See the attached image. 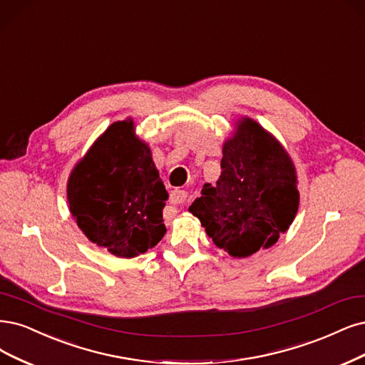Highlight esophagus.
Segmentation results:
<instances>
[{
  "label": "esophagus",
  "instance_id": "esophagus-1",
  "mask_svg": "<svg viewBox=\"0 0 365 365\" xmlns=\"http://www.w3.org/2000/svg\"><path fill=\"white\" fill-rule=\"evenodd\" d=\"M188 200V195L184 190H173L170 195V204L173 205V212H178L181 205Z\"/></svg>",
  "mask_w": 365,
  "mask_h": 365
}]
</instances>
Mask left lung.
<instances>
[{
  "instance_id": "left-lung-1",
  "label": "left lung",
  "mask_w": 365,
  "mask_h": 365,
  "mask_svg": "<svg viewBox=\"0 0 365 365\" xmlns=\"http://www.w3.org/2000/svg\"><path fill=\"white\" fill-rule=\"evenodd\" d=\"M216 187L188 207L212 242L234 258L272 247L299 208L296 166L287 149L261 125L243 116L223 142Z\"/></svg>"
}]
</instances>
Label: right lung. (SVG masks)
Segmentation results:
<instances>
[{
	"instance_id": "right-lung-1",
	"label": "right lung",
	"mask_w": 365,
	"mask_h": 365,
	"mask_svg": "<svg viewBox=\"0 0 365 365\" xmlns=\"http://www.w3.org/2000/svg\"><path fill=\"white\" fill-rule=\"evenodd\" d=\"M66 197L83 234L118 258L145 254L166 234L169 195L131 118L113 122L77 161Z\"/></svg>"
}]
</instances>
